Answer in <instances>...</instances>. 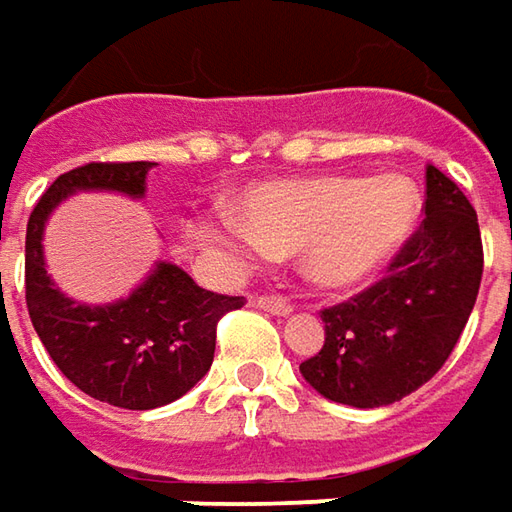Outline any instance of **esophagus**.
I'll use <instances>...</instances> for the list:
<instances>
[{"label": "esophagus", "instance_id": "obj_1", "mask_svg": "<svg viewBox=\"0 0 512 512\" xmlns=\"http://www.w3.org/2000/svg\"><path fill=\"white\" fill-rule=\"evenodd\" d=\"M253 307L273 313V316H287L293 310L290 299H285V296H253Z\"/></svg>", "mask_w": 512, "mask_h": 512}]
</instances>
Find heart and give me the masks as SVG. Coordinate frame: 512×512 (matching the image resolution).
Here are the masks:
<instances>
[{
	"instance_id": "heart-1",
	"label": "heart",
	"mask_w": 512,
	"mask_h": 512,
	"mask_svg": "<svg viewBox=\"0 0 512 512\" xmlns=\"http://www.w3.org/2000/svg\"><path fill=\"white\" fill-rule=\"evenodd\" d=\"M239 213L199 216L193 236L233 265L302 250V270L319 287H353L393 262L422 216L407 176H313L247 187Z\"/></svg>"
}]
</instances>
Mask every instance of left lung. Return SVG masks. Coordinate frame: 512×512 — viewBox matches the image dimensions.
<instances>
[{
  "label": "left lung",
  "mask_w": 512,
  "mask_h": 512,
  "mask_svg": "<svg viewBox=\"0 0 512 512\" xmlns=\"http://www.w3.org/2000/svg\"><path fill=\"white\" fill-rule=\"evenodd\" d=\"M424 219L379 282L325 307V344L299 364L310 387L350 407L402 402L450 359L482 285L476 210L459 185L427 168Z\"/></svg>",
  "instance_id": "left-lung-1"
}]
</instances>
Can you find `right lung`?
<instances>
[{
  "instance_id": "1",
  "label": "right lung",
  "mask_w": 512,
  "mask_h": 512,
  "mask_svg": "<svg viewBox=\"0 0 512 512\" xmlns=\"http://www.w3.org/2000/svg\"><path fill=\"white\" fill-rule=\"evenodd\" d=\"M153 162H88L42 193L25 236V302L53 364L82 393L125 410L176 402L210 370L219 319L245 305L196 285L182 267L156 265L150 279L116 305L70 302L50 282L42 230L50 210L76 190L145 193Z\"/></svg>"
}]
</instances>
